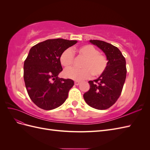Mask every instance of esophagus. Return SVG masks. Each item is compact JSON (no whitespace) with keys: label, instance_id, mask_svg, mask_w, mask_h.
Listing matches in <instances>:
<instances>
[{"label":"esophagus","instance_id":"34e87169","mask_svg":"<svg viewBox=\"0 0 150 150\" xmlns=\"http://www.w3.org/2000/svg\"><path fill=\"white\" fill-rule=\"evenodd\" d=\"M80 84V82H79V81H75V82H74V84L76 85V86H78V85H79Z\"/></svg>","mask_w":150,"mask_h":150}]
</instances>
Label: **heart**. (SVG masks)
Segmentation results:
<instances>
[{
  "label": "heart",
  "instance_id": "obj_1",
  "mask_svg": "<svg viewBox=\"0 0 150 150\" xmlns=\"http://www.w3.org/2000/svg\"><path fill=\"white\" fill-rule=\"evenodd\" d=\"M74 52L85 59L82 64L83 68H70L64 71V75L68 78L76 81L88 79L93 74L94 76H101L105 71L108 60L105 56L99 53L98 50L92 45L86 44L77 48ZM74 53L71 49H67L60 56L61 64L66 68L70 67L74 62Z\"/></svg>",
  "mask_w": 150,
  "mask_h": 150
}]
</instances>
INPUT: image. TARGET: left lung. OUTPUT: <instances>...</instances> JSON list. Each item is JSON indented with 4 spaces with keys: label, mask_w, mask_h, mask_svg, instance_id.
<instances>
[{
    "label": "left lung",
    "mask_w": 150,
    "mask_h": 150,
    "mask_svg": "<svg viewBox=\"0 0 150 150\" xmlns=\"http://www.w3.org/2000/svg\"><path fill=\"white\" fill-rule=\"evenodd\" d=\"M105 54L107 67L99 78L89 81L90 89L83 97L89 106L104 110L114 104L121 95L126 77V60L119 49L99 40H90Z\"/></svg>",
    "instance_id": "8db88e82"
}]
</instances>
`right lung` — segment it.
I'll return each mask as SVG.
<instances>
[{"label": "right lung", "mask_w": 150, "mask_h": 150, "mask_svg": "<svg viewBox=\"0 0 150 150\" xmlns=\"http://www.w3.org/2000/svg\"><path fill=\"white\" fill-rule=\"evenodd\" d=\"M77 40L47 39L30 49L24 64V79L32 101L44 110H52L65 102L74 81L59 78L62 71L60 56Z\"/></svg>", "instance_id": "1"}]
</instances>
